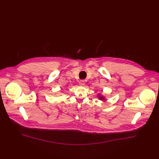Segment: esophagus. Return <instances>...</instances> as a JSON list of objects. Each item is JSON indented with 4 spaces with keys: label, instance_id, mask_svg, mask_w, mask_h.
<instances>
[{
    "label": "esophagus",
    "instance_id": "34e87169",
    "mask_svg": "<svg viewBox=\"0 0 159 159\" xmlns=\"http://www.w3.org/2000/svg\"><path fill=\"white\" fill-rule=\"evenodd\" d=\"M85 82L84 80H80L79 81V84L80 86H83V85H85Z\"/></svg>",
    "mask_w": 159,
    "mask_h": 159
}]
</instances>
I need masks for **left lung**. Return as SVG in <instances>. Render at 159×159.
<instances>
[{"label":"left lung","instance_id":"obj_1","mask_svg":"<svg viewBox=\"0 0 159 159\" xmlns=\"http://www.w3.org/2000/svg\"><path fill=\"white\" fill-rule=\"evenodd\" d=\"M99 99H103V98H102V97H101V98H99Z\"/></svg>","mask_w":159,"mask_h":159}]
</instances>
